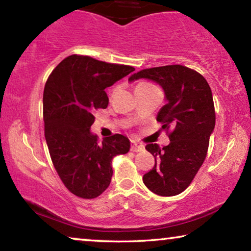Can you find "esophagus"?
Segmentation results:
<instances>
[{"label": "esophagus", "mask_w": 251, "mask_h": 251, "mask_svg": "<svg viewBox=\"0 0 251 251\" xmlns=\"http://www.w3.org/2000/svg\"><path fill=\"white\" fill-rule=\"evenodd\" d=\"M130 150L133 152H139V151H143L144 150V146L142 143L135 142V141H132V144H130Z\"/></svg>", "instance_id": "esophagus-1"}]
</instances>
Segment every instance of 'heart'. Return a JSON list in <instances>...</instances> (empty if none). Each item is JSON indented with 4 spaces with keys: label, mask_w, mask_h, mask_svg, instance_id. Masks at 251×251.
<instances>
[{
    "label": "heart",
    "mask_w": 251,
    "mask_h": 251,
    "mask_svg": "<svg viewBox=\"0 0 251 251\" xmlns=\"http://www.w3.org/2000/svg\"><path fill=\"white\" fill-rule=\"evenodd\" d=\"M144 85H150V84H147V83H141V84H139V85H137V87H139V86H144Z\"/></svg>",
    "instance_id": "obj_1"
}]
</instances>
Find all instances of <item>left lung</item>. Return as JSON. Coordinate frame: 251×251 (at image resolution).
Returning a JSON list of instances; mask_svg holds the SVG:
<instances>
[{"instance_id": "obj_1", "label": "left lung", "mask_w": 251, "mask_h": 251, "mask_svg": "<svg viewBox=\"0 0 251 251\" xmlns=\"http://www.w3.org/2000/svg\"><path fill=\"white\" fill-rule=\"evenodd\" d=\"M147 78L165 92L166 104L157 115L162 129H171L168 146L147 144L154 166L143 175L150 191L161 197L176 196L191 184L206 159L209 137L215 128V108L209 84L196 70L181 65L143 69L129 82Z\"/></svg>"}]
</instances>
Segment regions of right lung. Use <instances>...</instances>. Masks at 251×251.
<instances>
[{
    "instance_id": "1",
    "label": "right lung",
    "mask_w": 251,
    "mask_h": 251,
    "mask_svg": "<svg viewBox=\"0 0 251 251\" xmlns=\"http://www.w3.org/2000/svg\"><path fill=\"white\" fill-rule=\"evenodd\" d=\"M134 70L74 54L49 76L43 93L45 140L55 171L73 195L100 196L111 182L112 158L128 152L126 136L115 134L100 143L90 129L95 110L108 107L104 90Z\"/></svg>"
}]
</instances>
